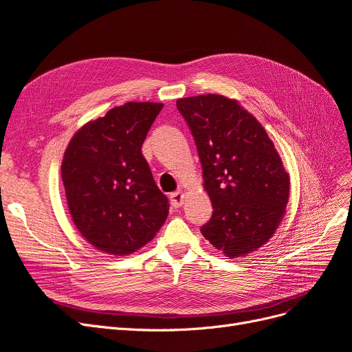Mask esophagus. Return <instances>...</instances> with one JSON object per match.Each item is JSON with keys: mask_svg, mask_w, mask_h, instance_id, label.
I'll return each instance as SVG.
<instances>
[{"mask_svg": "<svg viewBox=\"0 0 352 352\" xmlns=\"http://www.w3.org/2000/svg\"><path fill=\"white\" fill-rule=\"evenodd\" d=\"M184 198H185V195L182 190H177V192H173L172 195H170V202H172V206L175 208H179L184 204Z\"/></svg>", "mask_w": 352, "mask_h": 352, "instance_id": "1", "label": "esophagus"}]
</instances>
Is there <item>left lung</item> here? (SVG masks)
<instances>
[{
  "label": "left lung",
  "instance_id": "obj_1",
  "mask_svg": "<svg viewBox=\"0 0 352 352\" xmlns=\"http://www.w3.org/2000/svg\"><path fill=\"white\" fill-rule=\"evenodd\" d=\"M197 144L212 216L201 233L229 258L267 242L286 212L291 180L261 123L219 94L180 98Z\"/></svg>",
  "mask_w": 352,
  "mask_h": 352
}]
</instances>
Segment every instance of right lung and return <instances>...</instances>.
<instances>
[{"instance_id": "right-lung-1", "label": "right lung", "mask_w": 352, "mask_h": 352, "mask_svg": "<svg viewBox=\"0 0 352 352\" xmlns=\"http://www.w3.org/2000/svg\"><path fill=\"white\" fill-rule=\"evenodd\" d=\"M162 102H126L73 135L61 179L74 226L95 250L116 257L142 248L168 216L142 144Z\"/></svg>"}]
</instances>
